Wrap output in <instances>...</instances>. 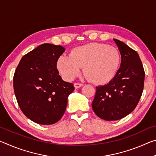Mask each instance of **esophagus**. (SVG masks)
I'll use <instances>...</instances> for the list:
<instances>
[{"mask_svg":"<svg viewBox=\"0 0 156 156\" xmlns=\"http://www.w3.org/2000/svg\"><path fill=\"white\" fill-rule=\"evenodd\" d=\"M73 85H74V87H75L76 89H78V88H80V87H81L83 85V84L76 83L73 84Z\"/></svg>","mask_w":156,"mask_h":156,"instance_id":"obj_1","label":"esophagus"}]
</instances>
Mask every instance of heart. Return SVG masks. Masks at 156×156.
<instances>
[{
	"mask_svg": "<svg viewBox=\"0 0 156 156\" xmlns=\"http://www.w3.org/2000/svg\"><path fill=\"white\" fill-rule=\"evenodd\" d=\"M121 56L118 50L107 44L92 43L73 48L69 55H62L57 68L62 77L73 80L83 67L84 73L95 83H106L115 77L119 69Z\"/></svg>",
	"mask_w": 156,
	"mask_h": 156,
	"instance_id": "1",
	"label": "heart"
}]
</instances>
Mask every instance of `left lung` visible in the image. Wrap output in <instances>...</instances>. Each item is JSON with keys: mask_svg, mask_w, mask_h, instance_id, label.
Wrapping results in <instances>:
<instances>
[{"mask_svg": "<svg viewBox=\"0 0 156 156\" xmlns=\"http://www.w3.org/2000/svg\"><path fill=\"white\" fill-rule=\"evenodd\" d=\"M121 54V64L112 80L96 87L92 102L95 113L105 120L122 119L138 105L144 88V71L139 55L123 42L113 39Z\"/></svg>", "mask_w": 156, "mask_h": 156, "instance_id": "8db88e82", "label": "left lung"}]
</instances>
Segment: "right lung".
<instances>
[{"instance_id": "1", "label": "right lung", "mask_w": 156, "mask_h": 156, "mask_svg": "<svg viewBox=\"0 0 156 156\" xmlns=\"http://www.w3.org/2000/svg\"><path fill=\"white\" fill-rule=\"evenodd\" d=\"M65 49L44 43L25 55L14 76V90L25 116L41 125H52L60 120L67 105L72 83L62 79L57 61Z\"/></svg>"}]
</instances>
